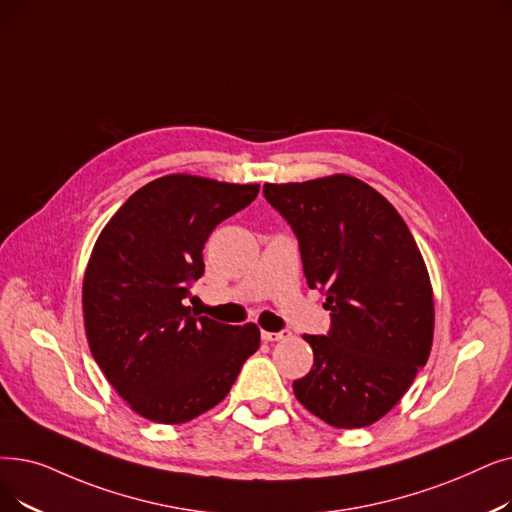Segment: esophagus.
I'll use <instances>...</instances> for the list:
<instances>
[{
    "instance_id": "34e87169",
    "label": "esophagus",
    "mask_w": 512,
    "mask_h": 512,
    "mask_svg": "<svg viewBox=\"0 0 512 512\" xmlns=\"http://www.w3.org/2000/svg\"><path fill=\"white\" fill-rule=\"evenodd\" d=\"M291 337V330H278V332H268V330H261V339L265 343H274V341H282V339H288Z\"/></svg>"
}]
</instances>
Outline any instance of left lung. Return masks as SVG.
<instances>
[{
    "mask_svg": "<svg viewBox=\"0 0 512 512\" xmlns=\"http://www.w3.org/2000/svg\"><path fill=\"white\" fill-rule=\"evenodd\" d=\"M263 194L295 232L307 284L330 309L326 335H305L314 366L293 383L295 397L332 427H368L429 360L425 261L402 215L355 177L265 184Z\"/></svg>",
    "mask_w": 512,
    "mask_h": 512,
    "instance_id": "left-lung-1",
    "label": "left lung"
}]
</instances>
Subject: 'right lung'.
<instances>
[{
	"instance_id": "obj_1",
	"label": "right lung",
	"mask_w": 512,
	"mask_h": 512,
	"mask_svg": "<svg viewBox=\"0 0 512 512\" xmlns=\"http://www.w3.org/2000/svg\"><path fill=\"white\" fill-rule=\"evenodd\" d=\"M257 184L165 175L133 192L96 240L83 278L94 360L140 416L180 425L217 406L249 355L255 324L192 314V284L217 224L249 207Z\"/></svg>"
}]
</instances>
